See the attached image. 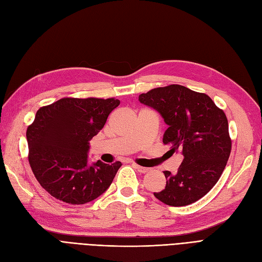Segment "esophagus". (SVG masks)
I'll return each instance as SVG.
<instances>
[{
    "instance_id": "34e87169",
    "label": "esophagus",
    "mask_w": 262,
    "mask_h": 262,
    "mask_svg": "<svg viewBox=\"0 0 262 262\" xmlns=\"http://www.w3.org/2000/svg\"><path fill=\"white\" fill-rule=\"evenodd\" d=\"M133 166L136 168V170H138L140 173H147V172H149L150 171V168L149 167H145V166H140V165H138V164H136V163H133Z\"/></svg>"
}]
</instances>
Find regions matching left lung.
<instances>
[{"mask_svg": "<svg viewBox=\"0 0 262 262\" xmlns=\"http://www.w3.org/2000/svg\"><path fill=\"white\" fill-rule=\"evenodd\" d=\"M138 100L162 116L167 125L163 143L183 156L176 174L163 172L165 188L155 197L172 207L199 200L220 179L231 154L224 112L209 96L180 85L152 89Z\"/></svg>", "mask_w": 262, "mask_h": 262, "instance_id": "1", "label": "left lung"}]
</instances>
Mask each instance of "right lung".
<instances>
[{
  "label": "right lung",
  "instance_id": "obj_1",
  "mask_svg": "<svg viewBox=\"0 0 262 262\" xmlns=\"http://www.w3.org/2000/svg\"><path fill=\"white\" fill-rule=\"evenodd\" d=\"M119 105L120 100L113 98H64L38 110L26 133L28 160L50 195L66 204L83 205L110 187L122 163L89 162V141Z\"/></svg>",
  "mask_w": 262,
  "mask_h": 262
}]
</instances>
